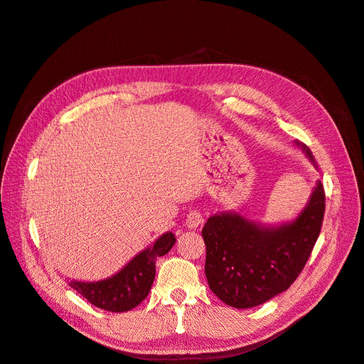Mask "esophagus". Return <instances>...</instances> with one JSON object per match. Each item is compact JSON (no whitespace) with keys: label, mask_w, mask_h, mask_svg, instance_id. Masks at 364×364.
<instances>
[{"label":"esophagus","mask_w":364,"mask_h":364,"mask_svg":"<svg viewBox=\"0 0 364 364\" xmlns=\"http://www.w3.org/2000/svg\"><path fill=\"white\" fill-rule=\"evenodd\" d=\"M202 223H203V218L199 211H191L188 215H186L185 225L188 230H196Z\"/></svg>","instance_id":"34e87169"}]
</instances>
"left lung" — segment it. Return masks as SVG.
<instances>
[{"instance_id":"1","label":"left lung","mask_w":364,"mask_h":364,"mask_svg":"<svg viewBox=\"0 0 364 364\" xmlns=\"http://www.w3.org/2000/svg\"><path fill=\"white\" fill-rule=\"evenodd\" d=\"M296 145L317 168L306 145ZM325 215L320 181L297 218L264 225L239 213L214 214L202 230L205 276L210 289L228 306L248 309L287 291L306 264Z\"/></svg>"}]
</instances>
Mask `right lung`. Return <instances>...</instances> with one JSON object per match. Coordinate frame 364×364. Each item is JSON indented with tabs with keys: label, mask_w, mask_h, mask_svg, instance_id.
Returning <instances> with one entry per match:
<instances>
[{
	"label": "right lung",
	"mask_w": 364,
	"mask_h": 364,
	"mask_svg": "<svg viewBox=\"0 0 364 364\" xmlns=\"http://www.w3.org/2000/svg\"><path fill=\"white\" fill-rule=\"evenodd\" d=\"M174 243V234L166 231L113 276L95 282L67 280L68 287L96 308L110 312L130 311L149 296L156 276V260L168 252Z\"/></svg>",
	"instance_id": "obj_1"
}]
</instances>
